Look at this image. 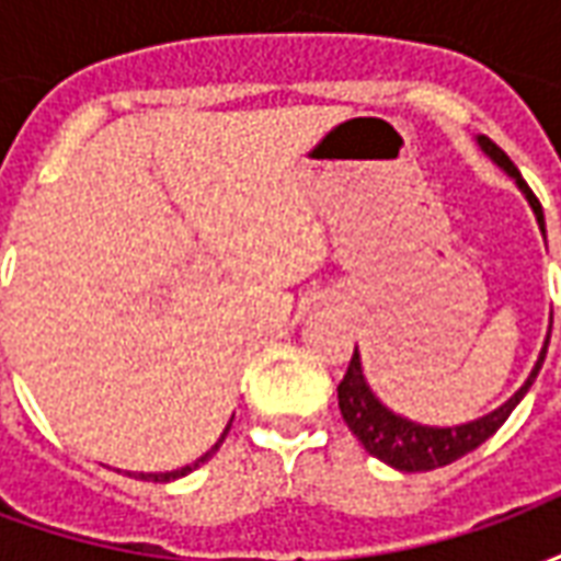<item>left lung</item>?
Returning <instances> with one entry per match:
<instances>
[{"label": "left lung", "instance_id": "1", "mask_svg": "<svg viewBox=\"0 0 561 561\" xmlns=\"http://www.w3.org/2000/svg\"><path fill=\"white\" fill-rule=\"evenodd\" d=\"M481 149L490 156V159L507 173V176H514L519 185V192L526 195L529 201V207L535 209V219H538V228L543 231V209L538 204V197L531 192L526 180L519 176L517 164L507 159L505 149H499L490 138H478ZM550 342V336H547ZM547 342H543L541 354H538V364L526 378V385L505 402V405H499L495 412L483 414L478 421L469 423H459V426H423V423H414L409 417H402V414H393L388 405H381L378 397L369 390L364 376V366H360V354L354 348L352 364H348V373L340 381V412L348 423V430L357 435V442L373 454L381 462H388L393 469L400 471H430V469H442L447 462H454V459L466 457L469 450H474L478 445H483L490 435L507 421V414L517 409V402L529 393V388L535 385V378L541 373L543 357H547Z\"/></svg>", "mask_w": 561, "mask_h": 561}]
</instances>
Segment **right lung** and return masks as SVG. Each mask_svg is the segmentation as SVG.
Listing matches in <instances>:
<instances>
[{
    "label": "right lung",
    "instance_id": "obj_1",
    "mask_svg": "<svg viewBox=\"0 0 561 561\" xmlns=\"http://www.w3.org/2000/svg\"><path fill=\"white\" fill-rule=\"evenodd\" d=\"M228 430H231V423L225 426V433H221L219 442H216V445L209 447V450H207V454H204V457L195 459L192 466H183V469H176V471H159V474H144V471H140V474H135V478H140V481H156V483H168V481H176V478H183V474H188V471H192V469H197L201 462H207V459L213 457L216 450H219V445H221V442H225V435H228Z\"/></svg>",
    "mask_w": 561,
    "mask_h": 561
}]
</instances>
